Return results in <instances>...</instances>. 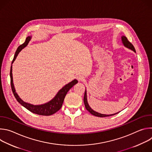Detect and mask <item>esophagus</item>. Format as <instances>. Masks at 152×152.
I'll return each mask as SVG.
<instances>
[{
    "instance_id": "esophagus-1",
    "label": "esophagus",
    "mask_w": 152,
    "mask_h": 152,
    "mask_svg": "<svg viewBox=\"0 0 152 152\" xmlns=\"http://www.w3.org/2000/svg\"><path fill=\"white\" fill-rule=\"evenodd\" d=\"M76 79H77V80L79 82H82V81H83V80H84L83 77L82 76H81V75H77V76H76Z\"/></svg>"
}]
</instances>
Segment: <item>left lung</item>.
<instances>
[{
    "label": "left lung",
    "mask_w": 152,
    "mask_h": 152,
    "mask_svg": "<svg viewBox=\"0 0 152 152\" xmlns=\"http://www.w3.org/2000/svg\"><path fill=\"white\" fill-rule=\"evenodd\" d=\"M121 42L123 45L130 49L132 51H134L135 53H136V51H135V48L134 47V46L131 44V42H130L128 39H127V38L123 35L121 37ZM83 102H84V104H85V106L86 107V109L87 111H88L90 112V113H91L92 115H94V116H96V117H109V116H112V115H114L115 114H118V113H115V114H101V113H99L98 112H96L95 111H94L92 108L90 107V106L88 104V100H87V93H86V90L85 88V94H84V97H83Z\"/></svg>",
    "instance_id": "1"
}]
</instances>
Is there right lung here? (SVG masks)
I'll return each instance as SVG.
<instances>
[{
	"label": "right lung",
	"mask_w": 152,
	"mask_h": 152,
	"mask_svg": "<svg viewBox=\"0 0 152 152\" xmlns=\"http://www.w3.org/2000/svg\"><path fill=\"white\" fill-rule=\"evenodd\" d=\"M32 38V36H28L25 42L23 43V45H20L17 49L14 59L12 61L11 64V70H10V78H11V88L12 93L16 99V100L18 101V102L24 106L25 108L29 111H31L32 113L40 115H51L55 113H56L58 111H59L62 105L64 100L65 97H66L67 92L73 87V86L76 85L78 81L76 79L73 80L72 82H69V83L66 84L65 86H64L63 87L59 90V91L57 93V94L55 95V96L50 101H49L47 103H45L44 104H37V105H34L32 104L27 103L25 101H23L22 99H21L18 94L17 93L15 87H14V85L13 83V77H12V64L15 60L17 56H18V53L20 52L24 49L25 47H26L28 45L29 42Z\"/></svg>",
	"instance_id": "obj_1"
}]
</instances>
